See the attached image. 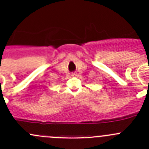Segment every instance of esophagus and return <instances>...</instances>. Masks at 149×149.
<instances>
[{"label":"esophagus","instance_id":"1","mask_svg":"<svg viewBox=\"0 0 149 149\" xmlns=\"http://www.w3.org/2000/svg\"><path fill=\"white\" fill-rule=\"evenodd\" d=\"M76 73H71V76H76Z\"/></svg>","mask_w":149,"mask_h":149}]
</instances>
